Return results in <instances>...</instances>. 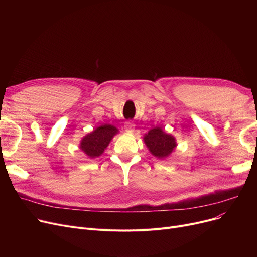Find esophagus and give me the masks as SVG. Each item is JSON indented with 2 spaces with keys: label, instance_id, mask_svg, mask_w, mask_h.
Returning a JSON list of instances; mask_svg holds the SVG:
<instances>
[{
  "label": "esophagus",
  "instance_id": "34e87169",
  "mask_svg": "<svg viewBox=\"0 0 257 257\" xmlns=\"http://www.w3.org/2000/svg\"><path fill=\"white\" fill-rule=\"evenodd\" d=\"M125 130L128 132V133H132L134 131V124L132 123V121H127V123L125 124Z\"/></svg>",
  "mask_w": 257,
  "mask_h": 257
}]
</instances>
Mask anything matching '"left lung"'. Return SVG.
<instances>
[{
  "label": "left lung",
  "instance_id": "8db88e82",
  "mask_svg": "<svg viewBox=\"0 0 257 257\" xmlns=\"http://www.w3.org/2000/svg\"><path fill=\"white\" fill-rule=\"evenodd\" d=\"M144 143L150 153L160 160L168 158L177 147L176 138L160 127H154L148 131L144 136Z\"/></svg>",
  "mask_w": 257,
  "mask_h": 257
}]
</instances>
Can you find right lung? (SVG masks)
I'll return each mask as SVG.
<instances>
[{
	"instance_id": "add662e5",
	"label": "right lung",
	"mask_w": 257,
	"mask_h": 257,
	"mask_svg": "<svg viewBox=\"0 0 257 257\" xmlns=\"http://www.w3.org/2000/svg\"><path fill=\"white\" fill-rule=\"evenodd\" d=\"M118 132V129L111 124H102L82 138L79 144L80 150L88 158H97L104 153Z\"/></svg>"
}]
</instances>
